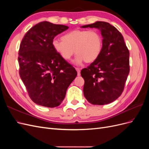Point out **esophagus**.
Here are the masks:
<instances>
[{"label": "esophagus", "instance_id": "esophagus-1", "mask_svg": "<svg viewBox=\"0 0 149 149\" xmlns=\"http://www.w3.org/2000/svg\"><path fill=\"white\" fill-rule=\"evenodd\" d=\"M75 69H76V71H77L78 76H80V74H81V73H80V72H81V69L79 68H75Z\"/></svg>", "mask_w": 149, "mask_h": 149}]
</instances>
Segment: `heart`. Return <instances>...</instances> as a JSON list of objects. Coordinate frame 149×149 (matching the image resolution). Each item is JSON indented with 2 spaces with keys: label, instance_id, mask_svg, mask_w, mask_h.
<instances>
[{
  "label": "heart",
  "instance_id": "obj_1",
  "mask_svg": "<svg viewBox=\"0 0 149 149\" xmlns=\"http://www.w3.org/2000/svg\"><path fill=\"white\" fill-rule=\"evenodd\" d=\"M102 38L95 30H74L66 33L61 40H54L52 45L54 49L63 59L68 61L74 53L75 60L79 65L85 61L92 63L101 55L102 48Z\"/></svg>",
  "mask_w": 149,
  "mask_h": 149
}]
</instances>
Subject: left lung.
<instances>
[{
    "mask_svg": "<svg viewBox=\"0 0 149 149\" xmlns=\"http://www.w3.org/2000/svg\"><path fill=\"white\" fill-rule=\"evenodd\" d=\"M100 29L102 48L97 59L81 71L84 79V96L92 104L104 105L123 93L130 71L129 51L123 36L106 22L82 26Z\"/></svg>",
    "mask_w": 149,
    "mask_h": 149,
    "instance_id": "left-lung-1",
    "label": "left lung"
}]
</instances>
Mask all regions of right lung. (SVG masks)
<instances>
[{
    "label": "right lung",
    "mask_w": 149,
    "mask_h": 149,
    "mask_svg": "<svg viewBox=\"0 0 149 149\" xmlns=\"http://www.w3.org/2000/svg\"><path fill=\"white\" fill-rule=\"evenodd\" d=\"M69 27L42 22L24 36L19 51V74L30 99L38 105L59 106L77 71L63 60L52 42L55 36Z\"/></svg>",
    "instance_id": "obj_1"
}]
</instances>
